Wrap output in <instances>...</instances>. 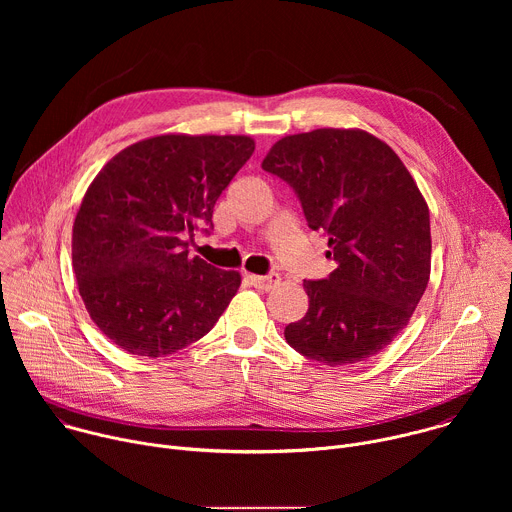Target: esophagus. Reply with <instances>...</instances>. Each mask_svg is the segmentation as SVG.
<instances>
[{"label":"esophagus","mask_w":512,"mask_h":512,"mask_svg":"<svg viewBox=\"0 0 512 512\" xmlns=\"http://www.w3.org/2000/svg\"><path fill=\"white\" fill-rule=\"evenodd\" d=\"M249 281L253 287L257 289H263V291H269L273 287L279 285L281 277L277 273H269V275H249Z\"/></svg>","instance_id":"34e87169"}]
</instances>
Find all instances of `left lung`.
Segmentation results:
<instances>
[{"label": "left lung", "instance_id": "8db88e82", "mask_svg": "<svg viewBox=\"0 0 512 512\" xmlns=\"http://www.w3.org/2000/svg\"><path fill=\"white\" fill-rule=\"evenodd\" d=\"M261 168L296 192L308 227L328 239L336 269L306 279V316L287 344L328 367L387 348L429 281V210L389 145L358 129H316L279 139Z\"/></svg>", "mask_w": 512, "mask_h": 512}]
</instances>
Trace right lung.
Listing matches in <instances>:
<instances>
[{
  "label": "right lung",
  "mask_w": 512,
  "mask_h": 512,
  "mask_svg": "<svg viewBox=\"0 0 512 512\" xmlns=\"http://www.w3.org/2000/svg\"><path fill=\"white\" fill-rule=\"evenodd\" d=\"M255 141L245 135H160L119 152L89 186L72 229V267L99 330L137 356H168L212 330L241 285L188 257L196 231Z\"/></svg>",
  "instance_id": "obj_1"
}]
</instances>
